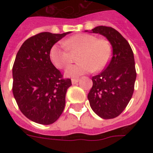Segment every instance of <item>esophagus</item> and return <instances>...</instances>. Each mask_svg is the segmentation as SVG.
<instances>
[{"label": "esophagus", "instance_id": "34e87169", "mask_svg": "<svg viewBox=\"0 0 153 153\" xmlns=\"http://www.w3.org/2000/svg\"><path fill=\"white\" fill-rule=\"evenodd\" d=\"M79 79H74L71 80V82H72V84L74 85V84H76L77 82H79Z\"/></svg>", "mask_w": 153, "mask_h": 153}]
</instances>
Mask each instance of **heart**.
<instances>
[{
  "label": "heart",
  "mask_w": 153,
  "mask_h": 153,
  "mask_svg": "<svg viewBox=\"0 0 153 153\" xmlns=\"http://www.w3.org/2000/svg\"><path fill=\"white\" fill-rule=\"evenodd\" d=\"M66 48L57 44L53 45L49 51V58L52 64L59 69H64L72 62L71 52L80 51L77 60L79 63L68 67L65 75L77 78L89 72L101 71L105 69L111 58L110 44L105 39H98L91 34L74 35L63 42Z\"/></svg>",
  "instance_id": "b5f03b06"
}]
</instances>
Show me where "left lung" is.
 Returning <instances> with one entry per match:
<instances>
[{
	"mask_svg": "<svg viewBox=\"0 0 153 153\" xmlns=\"http://www.w3.org/2000/svg\"><path fill=\"white\" fill-rule=\"evenodd\" d=\"M90 32L105 37L111 44L113 55L106 68L92 77L93 86L87 98L98 116L114 118L126 109L133 96L137 78L134 55L128 41L113 27L98 26Z\"/></svg>",
	"mask_w": 153,
	"mask_h": 153,
	"instance_id": "8db88e82",
	"label": "left lung"
}]
</instances>
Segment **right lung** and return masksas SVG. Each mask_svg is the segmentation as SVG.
Here are the masks:
<instances>
[{"mask_svg":"<svg viewBox=\"0 0 153 153\" xmlns=\"http://www.w3.org/2000/svg\"><path fill=\"white\" fill-rule=\"evenodd\" d=\"M71 32L62 34L41 32L24 42L13 67V93L26 117L41 125L57 121L65 107L70 79L62 74L49 58L51 47Z\"/></svg>","mask_w":153,"mask_h":153,"instance_id":"obj_1","label":"right lung"}]
</instances>
